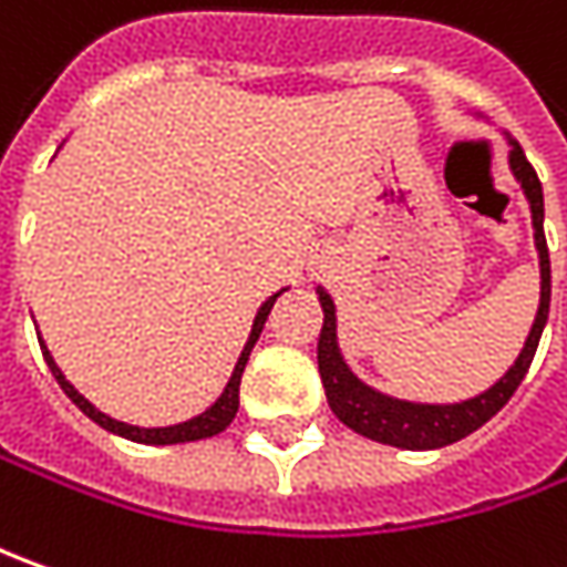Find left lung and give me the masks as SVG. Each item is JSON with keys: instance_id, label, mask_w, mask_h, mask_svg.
Segmentation results:
<instances>
[{"instance_id": "1", "label": "left lung", "mask_w": 567, "mask_h": 567, "mask_svg": "<svg viewBox=\"0 0 567 567\" xmlns=\"http://www.w3.org/2000/svg\"><path fill=\"white\" fill-rule=\"evenodd\" d=\"M508 147H512L508 150V166L515 172L517 185L524 187V197H527L530 216H534V245H537L539 254V307L537 320L530 326V336L520 348L517 361L486 392H480V395L467 401H452V404H423V401L392 399V395L377 392L373 385L358 380L351 373V367L344 363L342 351H339V336H336V303L322 288H317L322 303L317 363H320L326 401H329L332 414L342 420L344 426H351L354 433H361L367 440L395 445V449H411V452L452 445V442L471 436L489 417H496L498 411L508 404V399L515 395V389L527 377V370H530L539 336H543V326H546V317H549V291H553V282H549V247H546V235H543V185H539L534 166L527 163L520 144L508 137Z\"/></svg>"}]
</instances>
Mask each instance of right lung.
<instances>
[{
  "instance_id": "obj_1",
  "label": "right lung",
  "mask_w": 567,
  "mask_h": 567,
  "mask_svg": "<svg viewBox=\"0 0 567 567\" xmlns=\"http://www.w3.org/2000/svg\"><path fill=\"white\" fill-rule=\"evenodd\" d=\"M282 291H276L272 298H266L264 307L257 310L254 326H250V336H247V342H245V351H241V358H238V363H235L231 377H228V382H225L223 395L213 401L204 414L185 420V423H175V426H131V423H122V420L109 417V414H103L100 408H93V404H90V401L84 399V395H81V392H78V389H74L69 380H65V373L59 370V363L52 361L50 348H47V344H40V348H43V358H47V363H50L55 382L62 385V392H65V395H69V399L74 401V404H78V408H81V411H84V414H87L93 423H100V426H103V430H109V433H115V436H125V440H131V442H141V445H178V442L209 440V436L223 433L225 426L235 420V414H238V389H241V373H245L247 358H250L254 344H257L260 332H264V322H266V317H269V310H272V303H276V298H279ZM37 339H40V332H37Z\"/></svg>"
}]
</instances>
